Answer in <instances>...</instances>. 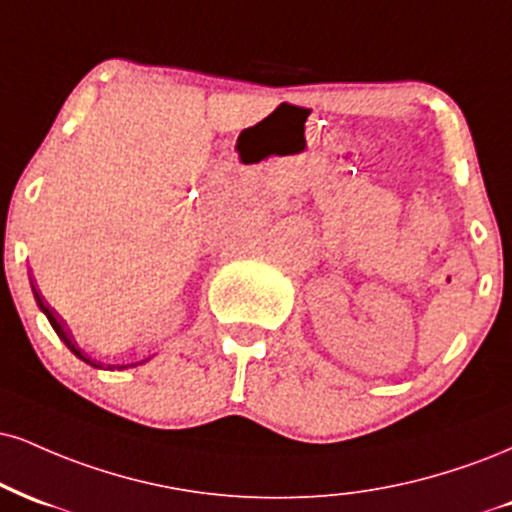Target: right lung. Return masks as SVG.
<instances>
[{
	"instance_id": "1",
	"label": "right lung",
	"mask_w": 512,
	"mask_h": 512,
	"mask_svg": "<svg viewBox=\"0 0 512 512\" xmlns=\"http://www.w3.org/2000/svg\"><path fill=\"white\" fill-rule=\"evenodd\" d=\"M33 293H35V300H38L40 310H42V312H45V315H47V319H49V324H52V329H54V331H57V336L61 338V341H64V343H66V346H69V350H71V353H73V355H76V357H80V360H83V362H88V365H92V367H100V365H97V362H95V360H90V357H88V355H83V353H80V350L76 348V343H73V341H71L69 331H66V324H64V319H61V317L57 315V312H54V310H52V307H49V305L45 303V300H42V298H40V293H38V291H35V286H33Z\"/></svg>"
}]
</instances>
